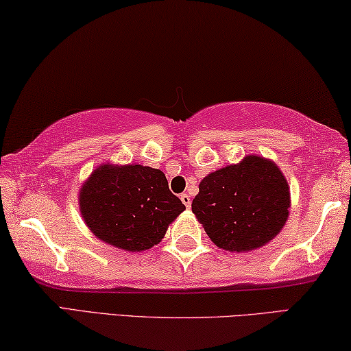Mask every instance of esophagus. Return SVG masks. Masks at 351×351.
Instances as JSON below:
<instances>
[{
    "label": "esophagus",
    "mask_w": 351,
    "mask_h": 351,
    "mask_svg": "<svg viewBox=\"0 0 351 351\" xmlns=\"http://www.w3.org/2000/svg\"><path fill=\"white\" fill-rule=\"evenodd\" d=\"M180 199H182V202H183V205H185L186 208L191 206V197H189L188 194H182Z\"/></svg>",
    "instance_id": "esophagus-1"
}]
</instances>
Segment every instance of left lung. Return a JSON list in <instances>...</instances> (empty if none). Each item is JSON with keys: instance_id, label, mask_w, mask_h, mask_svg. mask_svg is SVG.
<instances>
[{"instance_id": "1", "label": "left lung", "mask_w": 351, "mask_h": 351, "mask_svg": "<svg viewBox=\"0 0 351 351\" xmlns=\"http://www.w3.org/2000/svg\"><path fill=\"white\" fill-rule=\"evenodd\" d=\"M193 213L219 248L245 253L279 234L290 214V188L278 165L259 156L208 174Z\"/></svg>"}]
</instances>
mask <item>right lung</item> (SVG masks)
<instances>
[{
  "label": "right lung",
  "instance_id": "right-lung-1",
  "mask_svg": "<svg viewBox=\"0 0 351 351\" xmlns=\"http://www.w3.org/2000/svg\"><path fill=\"white\" fill-rule=\"evenodd\" d=\"M78 204L94 236L131 253L157 245L185 211L163 172L141 165H100L83 183Z\"/></svg>",
  "mask_w": 351,
  "mask_h": 351
}]
</instances>
